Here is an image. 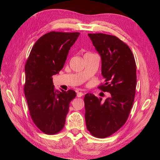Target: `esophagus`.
Masks as SVG:
<instances>
[{"instance_id": "34e87169", "label": "esophagus", "mask_w": 160, "mask_h": 160, "mask_svg": "<svg viewBox=\"0 0 160 160\" xmlns=\"http://www.w3.org/2000/svg\"><path fill=\"white\" fill-rule=\"evenodd\" d=\"M83 95V93H82V92H78V93H77V96L78 97V98H81V97H82Z\"/></svg>"}]
</instances>
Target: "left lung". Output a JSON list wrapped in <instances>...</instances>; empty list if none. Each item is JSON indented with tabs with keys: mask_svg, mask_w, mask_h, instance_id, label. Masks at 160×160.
Instances as JSON below:
<instances>
[{
	"mask_svg": "<svg viewBox=\"0 0 160 160\" xmlns=\"http://www.w3.org/2000/svg\"><path fill=\"white\" fill-rule=\"evenodd\" d=\"M101 59L105 83L99 87L109 92L105 101L93 94L84 98L86 126L93 136L105 138L126 122L133 106L136 88V64L129 47L119 38L103 33L88 34Z\"/></svg>",
	"mask_w": 160,
	"mask_h": 160,
	"instance_id": "1",
	"label": "left lung"
}]
</instances>
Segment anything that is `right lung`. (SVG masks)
Returning <instances> with one entry per match:
<instances>
[{
  "label": "right lung",
  "mask_w": 160,
  "mask_h": 160,
  "mask_svg": "<svg viewBox=\"0 0 160 160\" xmlns=\"http://www.w3.org/2000/svg\"><path fill=\"white\" fill-rule=\"evenodd\" d=\"M79 32H50L40 37L25 65V98L33 122L41 132L53 135L63 128L73 90H56L52 76L64 66Z\"/></svg>",
  "instance_id": "add662e5"
}]
</instances>
